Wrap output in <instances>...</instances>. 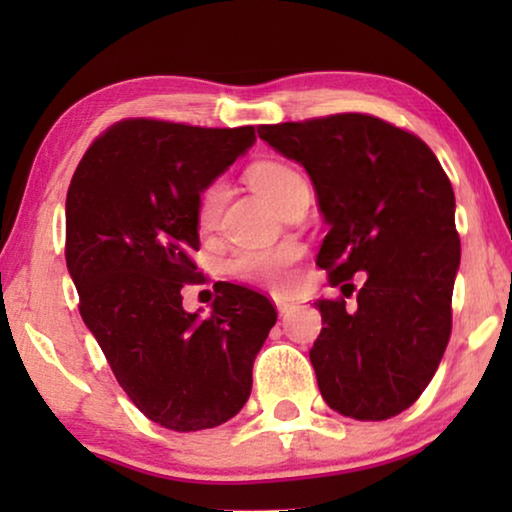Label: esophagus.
Returning <instances> with one entry per match:
<instances>
[{
	"label": "esophagus",
	"instance_id": "34e87169",
	"mask_svg": "<svg viewBox=\"0 0 512 512\" xmlns=\"http://www.w3.org/2000/svg\"><path fill=\"white\" fill-rule=\"evenodd\" d=\"M275 305H277V312L282 314V317H284V314H289L291 307H293L291 300L289 298H282V296H275Z\"/></svg>",
	"mask_w": 512,
	"mask_h": 512
}]
</instances>
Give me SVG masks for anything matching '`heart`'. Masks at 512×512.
<instances>
[{
	"instance_id": "1",
	"label": "heart",
	"mask_w": 512,
	"mask_h": 512,
	"mask_svg": "<svg viewBox=\"0 0 512 512\" xmlns=\"http://www.w3.org/2000/svg\"><path fill=\"white\" fill-rule=\"evenodd\" d=\"M247 181L277 212L300 186H305L303 177L291 165L277 163V160H261V163L251 165L247 170ZM223 195H226V191H223L221 181H214L202 191L198 212H195L200 230H212L216 226ZM298 256L300 249L296 244H282V247L263 251H240V254L230 258L228 275L247 284L284 289L291 279V265L296 263Z\"/></svg>"
}]
</instances>
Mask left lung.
<instances>
[{"mask_svg":"<svg viewBox=\"0 0 512 512\" xmlns=\"http://www.w3.org/2000/svg\"><path fill=\"white\" fill-rule=\"evenodd\" d=\"M258 137L310 174L328 223L317 265L331 284L366 272L354 307L314 303L324 321L310 352L321 396L361 422L408 410L452 331L461 244L450 179L422 139L366 114L261 125Z\"/></svg>","mask_w":512,"mask_h":512,"instance_id":"8db88e82","label":"left lung"}]
</instances>
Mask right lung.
I'll return each mask as SVG.
<instances>
[{"mask_svg": "<svg viewBox=\"0 0 512 512\" xmlns=\"http://www.w3.org/2000/svg\"><path fill=\"white\" fill-rule=\"evenodd\" d=\"M256 142L254 128L128 118L95 139L67 191V270L118 384L151 422L214 429L244 408L277 310L223 282L209 317L186 312L200 193Z\"/></svg>", "mask_w": 512, "mask_h": 512, "instance_id": "right-lung-1", "label": "right lung"}]
</instances>
